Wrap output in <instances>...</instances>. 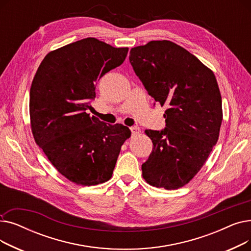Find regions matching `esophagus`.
Masks as SVG:
<instances>
[{
    "label": "esophagus",
    "instance_id": "1",
    "mask_svg": "<svg viewBox=\"0 0 251 251\" xmlns=\"http://www.w3.org/2000/svg\"><path fill=\"white\" fill-rule=\"evenodd\" d=\"M130 130H131V133H132V135H137V134L140 133V129H139V127H137V126L131 127Z\"/></svg>",
    "mask_w": 251,
    "mask_h": 251
}]
</instances>
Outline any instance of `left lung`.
I'll list each match as a JSON object with an SVG mask.
<instances>
[{"instance_id": "1", "label": "left lung", "mask_w": 251, "mask_h": 251, "mask_svg": "<svg viewBox=\"0 0 251 251\" xmlns=\"http://www.w3.org/2000/svg\"><path fill=\"white\" fill-rule=\"evenodd\" d=\"M129 61L149 95L168 108L165 129L146 130L153 147L142 176L157 188H180L200 172L219 139L223 111L216 76L170 41L132 48Z\"/></svg>"}]
</instances>
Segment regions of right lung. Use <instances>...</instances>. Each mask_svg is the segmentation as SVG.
<instances>
[{"mask_svg": "<svg viewBox=\"0 0 251 251\" xmlns=\"http://www.w3.org/2000/svg\"><path fill=\"white\" fill-rule=\"evenodd\" d=\"M128 48L87 37L51 50L34 75L29 94L31 131L58 172L78 185L110 180L131 131L87 114L96 83L120 66Z\"/></svg>", "mask_w": 251, "mask_h": 251, "instance_id": "1", "label": "right lung"}]
</instances>
